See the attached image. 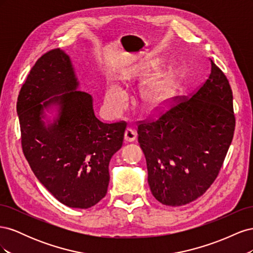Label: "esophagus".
<instances>
[{"label": "esophagus", "instance_id": "obj_1", "mask_svg": "<svg viewBox=\"0 0 253 253\" xmlns=\"http://www.w3.org/2000/svg\"><path fill=\"white\" fill-rule=\"evenodd\" d=\"M136 137H137V134H136V132L134 131L133 128L128 127V128L126 129V133H125V139H126V141L132 142V141H134L136 139Z\"/></svg>", "mask_w": 253, "mask_h": 253}]
</instances>
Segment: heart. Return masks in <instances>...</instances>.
<instances>
[{
  "label": "heart",
  "mask_w": 253,
  "mask_h": 253,
  "mask_svg": "<svg viewBox=\"0 0 253 253\" xmlns=\"http://www.w3.org/2000/svg\"><path fill=\"white\" fill-rule=\"evenodd\" d=\"M149 71H143L140 74L141 75H148ZM132 77L131 76H126L125 80H129ZM172 89V75L170 73H167L163 75L162 77L157 79L156 81L152 82L151 84L145 87L143 90V98L149 104L156 106L159 105L162 102H164L166 99L169 97ZM105 102L108 108L117 113L122 110L126 103L125 94L122 93V90L117 86L111 84V85L106 89L105 94Z\"/></svg>",
  "instance_id": "heart-1"
}]
</instances>
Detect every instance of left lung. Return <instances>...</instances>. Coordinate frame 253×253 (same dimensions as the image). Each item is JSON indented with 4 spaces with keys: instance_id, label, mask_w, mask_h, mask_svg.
<instances>
[{
    "instance_id": "left-lung-1",
    "label": "left lung",
    "mask_w": 253,
    "mask_h": 253,
    "mask_svg": "<svg viewBox=\"0 0 253 253\" xmlns=\"http://www.w3.org/2000/svg\"><path fill=\"white\" fill-rule=\"evenodd\" d=\"M210 61L209 77L195 93L174 97L156 120L137 125L151 192L166 206L201 197L216 179L233 138L232 89Z\"/></svg>"
}]
</instances>
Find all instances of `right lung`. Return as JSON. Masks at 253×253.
<instances>
[{"mask_svg":"<svg viewBox=\"0 0 253 253\" xmlns=\"http://www.w3.org/2000/svg\"><path fill=\"white\" fill-rule=\"evenodd\" d=\"M78 85L70 58L51 49L23 83L17 113L22 150L36 177L60 203L87 209L108 192L110 160L122 147L126 122L97 119L91 96ZM52 104L59 105L58 118L45 126L43 110Z\"/></svg>","mask_w":253,"mask_h":253,"instance_id":"right-lung-1","label":"right lung"}]
</instances>
